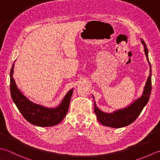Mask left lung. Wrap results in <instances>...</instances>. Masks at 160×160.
<instances>
[{
	"instance_id": "left-lung-1",
	"label": "left lung",
	"mask_w": 160,
	"mask_h": 160,
	"mask_svg": "<svg viewBox=\"0 0 160 160\" xmlns=\"http://www.w3.org/2000/svg\"><path fill=\"white\" fill-rule=\"evenodd\" d=\"M142 43L144 45V52L146 57L149 66H150V73L149 76L146 82L144 90L141 97L136 99L134 102L132 103L130 106H127L124 108L115 110L112 113H106L102 111L97 106L95 102H94V113L96 114L97 119L102 123V125L108 127H112V128H122L126 126L130 125L135 120L138 118V117L142 112V110L145 106L147 104L151 92V66L148 59V51L146 48L145 42L141 40ZM93 97V96H92ZM94 99V97H93Z\"/></svg>"
}]
</instances>
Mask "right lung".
Returning a JSON list of instances; mask_svg holds the SVG:
<instances>
[{
	"instance_id": "obj_1",
	"label": "right lung",
	"mask_w": 160,
	"mask_h": 160,
	"mask_svg": "<svg viewBox=\"0 0 160 160\" xmlns=\"http://www.w3.org/2000/svg\"><path fill=\"white\" fill-rule=\"evenodd\" d=\"M14 63L10 71V92L13 102L24 118L30 123L41 127L53 126L63 120L69 108L73 88L68 91L59 106L50 108L29 100L18 88L13 78Z\"/></svg>"
}]
</instances>
